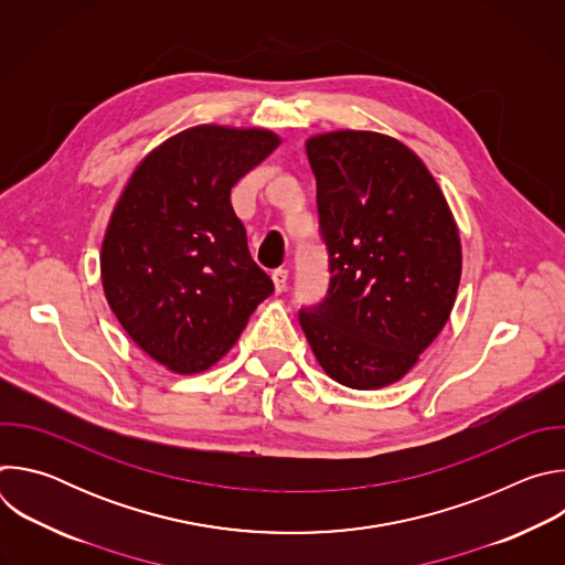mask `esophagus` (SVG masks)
<instances>
[{"mask_svg":"<svg viewBox=\"0 0 565 565\" xmlns=\"http://www.w3.org/2000/svg\"><path fill=\"white\" fill-rule=\"evenodd\" d=\"M273 281H275V290H277V292H284V290H286V284H288V270H286V268L273 270Z\"/></svg>","mask_w":565,"mask_h":565,"instance_id":"1","label":"esophagus"}]
</instances>
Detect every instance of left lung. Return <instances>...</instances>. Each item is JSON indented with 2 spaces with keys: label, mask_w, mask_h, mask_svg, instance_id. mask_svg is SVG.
Masks as SVG:
<instances>
[{
  "label": "left lung",
  "mask_w": 565,
  "mask_h": 565,
  "mask_svg": "<svg viewBox=\"0 0 565 565\" xmlns=\"http://www.w3.org/2000/svg\"><path fill=\"white\" fill-rule=\"evenodd\" d=\"M329 290L299 310L306 340L335 382H397L454 308L462 255L451 210L423 160L375 131L308 138Z\"/></svg>",
  "instance_id": "8db88e82"
}]
</instances>
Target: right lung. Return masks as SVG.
Listing matches in <instances>:
<instances>
[{
	"mask_svg": "<svg viewBox=\"0 0 565 565\" xmlns=\"http://www.w3.org/2000/svg\"><path fill=\"white\" fill-rule=\"evenodd\" d=\"M279 147L268 129L199 125L145 156L111 214L103 288L127 335L190 375L218 362L275 290L230 192Z\"/></svg>",
	"mask_w": 565,
	"mask_h": 565,
	"instance_id": "obj_1",
	"label": "right lung"
}]
</instances>
